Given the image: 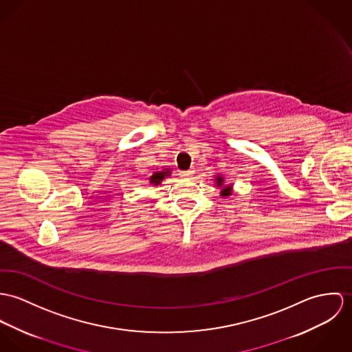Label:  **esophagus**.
I'll return each mask as SVG.
<instances>
[{
  "label": "esophagus",
  "mask_w": 352,
  "mask_h": 352,
  "mask_svg": "<svg viewBox=\"0 0 352 352\" xmlns=\"http://www.w3.org/2000/svg\"><path fill=\"white\" fill-rule=\"evenodd\" d=\"M193 173H195V170H186V171H179V175L181 177H190V175H193Z\"/></svg>",
  "instance_id": "obj_1"
}]
</instances>
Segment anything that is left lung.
<instances>
[{"mask_svg":"<svg viewBox=\"0 0 352 352\" xmlns=\"http://www.w3.org/2000/svg\"><path fill=\"white\" fill-rule=\"evenodd\" d=\"M214 184H216V188L220 189V197H228V195H232V185H226V179H224V175L221 174H217L214 177Z\"/></svg>","mask_w":352,"mask_h":352,"instance_id":"8db88e82","label":"left lung"}]
</instances>
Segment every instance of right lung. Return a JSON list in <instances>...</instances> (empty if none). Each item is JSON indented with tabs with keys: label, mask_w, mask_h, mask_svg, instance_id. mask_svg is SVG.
I'll list each match as a JSON object with an SVG mask.
<instances>
[{
	"label": "right lung",
	"mask_w": 352,
	"mask_h": 352,
	"mask_svg": "<svg viewBox=\"0 0 352 352\" xmlns=\"http://www.w3.org/2000/svg\"><path fill=\"white\" fill-rule=\"evenodd\" d=\"M170 171H171L170 168H166V170H163V171L154 173V174L150 177V185H154V186L160 185L162 181H163L166 177H170V174H171Z\"/></svg>",
	"instance_id": "right-lung-1"
}]
</instances>
